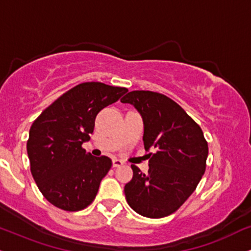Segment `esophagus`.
Instances as JSON below:
<instances>
[{
  "instance_id": "34e87169",
  "label": "esophagus",
  "mask_w": 251,
  "mask_h": 251,
  "mask_svg": "<svg viewBox=\"0 0 251 251\" xmlns=\"http://www.w3.org/2000/svg\"><path fill=\"white\" fill-rule=\"evenodd\" d=\"M123 165V162L121 159H117V158H114L113 159V166L114 168H119V166Z\"/></svg>"
}]
</instances>
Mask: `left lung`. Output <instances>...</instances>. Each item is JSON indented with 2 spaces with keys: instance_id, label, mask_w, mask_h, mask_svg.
<instances>
[{
  "instance_id": "8db88e82",
  "label": "left lung",
  "mask_w": 251,
  "mask_h": 251,
  "mask_svg": "<svg viewBox=\"0 0 251 251\" xmlns=\"http://www.w3.org/2000/svg\"><path fill=\"white\" fill-rule=\"evenodd\" d=\"M141 114L149 171L131 165L125 186L128 205L138 214L159 219L175 213L193 193L206 170L208 144L199 126L177 102L151 91H132L121 99Z\"/></svg>"
}]
</instances>
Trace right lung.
<instances>
[{"instance_id": "add662e5", "label": "right lung", "mask_w": 251, "mask_h": 251, "mask_svg": "<svg viewBox=\"0 0 251 251\" xmlns=\"http://www.w3.org/2000/svg\"><path fill=\"white\" fill-rule=\"evenodd\" d=\"M128 92L102 82L71 88L35 120L26 143L31 175L49 202L67 212L81 211L97 197L111 168L107 156L86 153L95 117Z\"/></svg>"}]
</instances>
